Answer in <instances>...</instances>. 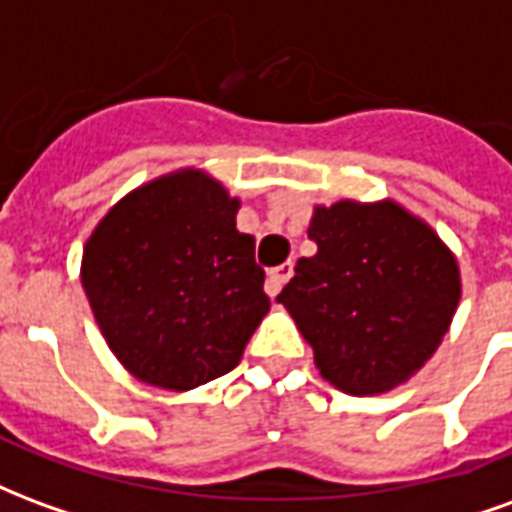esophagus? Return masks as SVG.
<instances>
[{"label": "esophagus", "mask_w": 512, "mask_h": 512, "mask_svg": "<svg viewBox=\"0 0 512 512\" xmlns=\"http://www.w3.org/2000/svg\"><path fill=\"white\" fill-rule=\"evenodd\" d=\"M290 277H293V263H290V260L288 263H282V266L271 268V271H268V282H266L268 296L274 299V296H277L279 290H282V285H285Z\"/></svg>", "instance_id": "34e87169"}]
</instances>
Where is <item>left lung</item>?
<instances>
[{
  "mask_svg": "<svg viewBox=\"0 0 512 512\" xmlns=\"http://www.w3.org/2000/svg\"><path fill=\"white\" fill-rule=\"evenodd\" d=\"M312 257L277 296L348 395H381L436 354L461 299L458 260L397 202L340 200L312 213Z\"/></svg>",
  "mask_w": 512,
  "mask_h": 512,
  "instance_id": "1",
  "label": "left lung"
}]
</instances>
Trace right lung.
I'll use <instances>...</instances> for the list:
<instances>
[{
	"label": "right lung",
	"instance_id": "obj_1",
	"mask_svg": "<svg viewBox=\"0 0 512 512\" xmlns=\"http://www.w3.org/2000/svg\"><path fill=\"white\" fill-rule=\"evenodd\" d=\"M238 200L200 169L139 186L84 244L82 285L131 376L186 392L230 373L271 301Z\"/></svg>",
	"mask_w": 512,
	"mask_h": 512
}]
</instances>
